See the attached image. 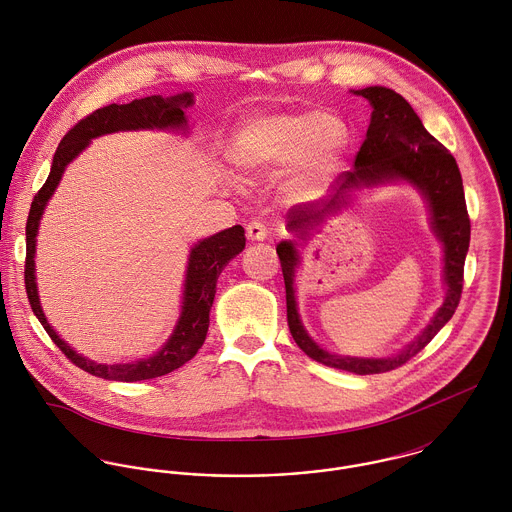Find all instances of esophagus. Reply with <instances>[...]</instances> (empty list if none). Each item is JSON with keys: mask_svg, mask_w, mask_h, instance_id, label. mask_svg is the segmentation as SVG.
Masks as SVG:
<instances>
[{"mask_svg": "<svg viewBox=\"0 0 512 512\" xmlns=\"http://www.w3.org/2000/svg\"><path fill=\"white\" fill-rule=\"evenodd\" d=\"M246 236L250 240H264L268 236V226L262 220H250L246 224Z\"/></svg>", "mask_w": 512, "mask_h": 512, "instance_id": "esophagus-1", "label": "esophagus"}]
</instances>
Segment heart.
<instances>
[{"mask_svg": "<svg viewBox=\"0 0 512 512\" xmlns=\"http://www.w3.org/2000/svg\"><path fill=\"white\" fill-rule=\"evenodd\" d=\"M347 146V126L333 112H278L246 122L230 159L248 175H272L292 163V183L313 189L333 175Z\"/></svg>", "mask_w": 512, "mask_h": 512, "instance_id": "b5f03b06", "label": "heart"}]
</instances>
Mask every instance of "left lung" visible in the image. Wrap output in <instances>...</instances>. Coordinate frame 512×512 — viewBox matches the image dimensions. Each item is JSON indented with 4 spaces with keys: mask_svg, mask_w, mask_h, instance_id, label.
Here are the masks:
<instances>
[{
    "mask_svg": "<svg viewBox=\"0 0 512 512\" xmlns=\"http://www.w3.org/2000/svg\"><path fill=\"white\" fill-rule=\"evenodd\" d=\"M353 92L366 98L372 106L366 140L355 155V169L345 171L339 177L335 193L327 201L292 211L288 215V230L299 232V236L305 238L309 228L317 226L325 217L341 211V207L347 205L349 191L390 181H408L428 201L432 228L443 246V280L447 286L445 301L422 335L406 345L396 357L359 359L333 355L323 351L301 325L293 290V274L299 264L295 244L292 240H282L276 246V252L280 256L286 282L288 325L297 347L309 359L321 365L355 374H380L408 363L453 317L463 290V266L469 250L471 222L467 215L459 167L453 155L424 128L414 108L398 92L384 86H368Z\"/></svg>",
    "mask_w": 512,
    "mask_h": 512,
    "instance_id": "8db88e82",
    "label": "left lung"
}]
</instances>
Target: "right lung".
<instances>
[{"mask_svg":"<svg viewBox=\"0 0 512 512\" xmlns=\"http://www.w3.org/2000/svg\"><path fill=\"white\" fill-rule=\"evenodd\" d=\"M191 104H193V94L183 92L167 98L147 96L140 100H132L128 104H110L94 110L92 114L82 118L61 140L53 157L51 173L31 203L29 219L25 226V238H27L25 290H27L31 309L41 321V325L45 327V331L49 333V337L53 339V343L65 353V357L73 365L82 368L92 376L106 378V380H120V382H138V380H149V378L169 374L175 368L191 361L207 339L209 311L215 301L220 272L246 246L244 228L236 224L232 228L220 230L219 234L199 240L191 248L181 315L177 319V325L171 337L153 357L140 359L136 363H126V365H98L73 351L69 343H65L55 333V329L47 323V317L41 309L37 284H35V246H37L39 220L43 217V211L49 199L53 197L67 165L90 144V140L104 134L122 132V130H153V128L181 130L187 126L185 108Z\"/></svg>","mask_w":512,"mask_h":512,"instance_id":"1","label":"right lung"}]
</instances>
